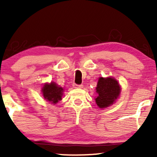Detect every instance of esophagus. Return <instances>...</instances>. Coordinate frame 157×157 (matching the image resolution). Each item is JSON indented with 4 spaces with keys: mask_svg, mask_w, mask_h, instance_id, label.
Masks as SVG:
<instances>
[{
    "mask_svg": "<svg viewBox=\"0 0 157 157\" xmlns=\"http://www.w3.org/2000/svg\"><path fill=\"white\" fill-rule=\"evenodd\" d=\"M73 87L75 88V89H82V88L83 87V86H82V85H78L76 83H74Z\"/></svg>",
    "mask_w": 157,
    "mask_h": 157,
    "instance_id": "esophagus-1",
    "label": "esophagus"
}]
</instances>
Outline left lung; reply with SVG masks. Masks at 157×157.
Returning <instances> with one entry per match:
<instances>
[{"mask_svg":"<svg viewBox=\"0 0 157 157\" xmlns=\"http://www.w3.org/2000/svg\"><path fill=\"white\" fill-rule=\"evenodd\" d=\"M97 97L95 101L100 109H105L113 105L120 96L121 88L116 79L113 77H100L97 85Z\"/></svg>","mask_w":157,"mask_h":157,"instance_id":"obj_1","label":"left lung"}]
</instances>
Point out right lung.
I'll use <instances>...</instances> for the list:
<instances>
[{
	"label": "right lung",
	"mask_w": 157,
	"mask_h": 157,
	"mask_svg": "<svg viewBox=\"0 0 157 157\" xmlns=\"http://www.w3.org/2000/svg\"><path fill=\"white\" fill-rule=\"evenodd\" d=\"M63 93V89L54 82H52L51 83H45L43 86V96L46 101L52 104H56L62 100Z\"/></svg>",
	"instance_id": "add662e5"
}]
</instances>
